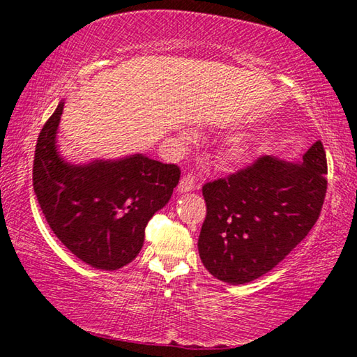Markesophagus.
<instances>
[{
    "label": "esophagus",
    "mask_w": 357,
    "mask_h": 357,
    "mask_svg": "<svg viewBox=\"0 0 357 357\" xmlns=\"http://www.w3.org/2000/svg\"><path fill=\"white\" fill-rule=\"evenodd\" d=\"M198 187H200V184H198V181L192 173L184 174L179 181V192H190L193 189H198Z\"/></svg>",
    "instance_id": "1"
}]
</instances>
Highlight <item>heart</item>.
<instances>
[{
  "label": "heart",
  "instance_id": "heart-1",
  "mask_svg": "<svg viewBox=\"0 0 357 357\" xmlns=\"http://www.w3.org/2000/svg\"><path fill=\"white\" fill-rule=\"evenodd\" d=\"M245 149L244 148H239V146H234L228 151L227 154V159L229 162H233V164H239V162H243L245 159Z\"/></svg>",
  "mask_w": 357,
  "mask_h": 357
}]
</instances>
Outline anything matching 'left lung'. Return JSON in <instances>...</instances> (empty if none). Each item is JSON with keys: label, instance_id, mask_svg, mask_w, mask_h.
<instances>
[{"label": "left lung", "instance_id": "left-lung-1", "mask_svg": "<svg viewBox=\"0 0 357 357\" xmlns=\"http://www.w3.org/2000/svg\"><path fill=\"white\" fill-rule=\"evenodd\" d=\"M326 174L318 140L302 164L261 155L204 184L206 217L198 238L204 268L233 285L269 273L315 225L328 189Z\"/></svg>", "mask_w": 357, "mask_h": 357}]
</instances>
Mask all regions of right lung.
I'll list each match as a JSON object with an SVG mask.
<instances>
[{"label":"right lung","mask_w":357,"mask_h":357,"mask_svg":"<svg viewBox=\"0 0 357 357\" xmlns=\"http://www.w3.org/2000/svg\"><path fill=\"white\" fill-rule=\"evenodd\" d=\"M63 102L42 128L34 151L33 187L52 231L82 261L114 271L140 252L144 228L172 198L181 170L135 154L75 167L58 155Z\"/></svg>","instance_id":"right-lung-1"}]
</instances>
